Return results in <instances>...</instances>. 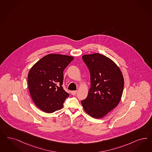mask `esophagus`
I'll list each match as a JSON object with an SVG mask.
<instances>
[{"instance_id": "34e87169", "label": "esophagus", "mask_w": 152, "mask_h": 152, "mask_svg": "<svg viewBox=\"0 0 152 152\" xmlns=\"http://www.w3.org/2000/svg\"><path fill=\"white\" fill-rule=\"evenodd\" d=\"M71 94L73 95H75L76 94V93H77V91H76V90L71 91Z\"/></svg>"}]
</instances>
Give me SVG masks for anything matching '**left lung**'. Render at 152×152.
Instances as JSON below:
<instances>
[{
	"label": "left lung",
	"instance_id": "left-lung-1",
	"mask_svg": "<svg viewBox=\"0 0 152 152\" xmlns=\"http://www.w3.org/2000/svg\"><path fill=\"white\" fill-rule=\"evenodd\" d=\"M82 58L90 71L91 88L81 104L89 115L100 118L120 103L124 86V77L118 66L105 56L94 53Z\"/></svg>",
	"mask_w": 152,
	"mask_h": 152
}]
</instances>
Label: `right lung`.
Returning a JSON list of instances; mask_svg holds the SVG:
<instances>
[{"instance_id":"1","label":"right lung","mask_w":152,"mask_h":152,"mask_svg":"<svg viewBox=\"0 0 152 152\" xmlns=\"http://www.w3.org/2000/svg\"><path fill=\"white\" fill-rule=\"evenodd\" d=\"M74 58L49 54L41 58L28 74L29 91L34 103L46 113L61 109L69 94L63 87V71Z\"/></svg>"}]
</instances>
